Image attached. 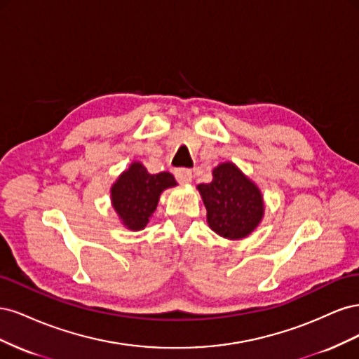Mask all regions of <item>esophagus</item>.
I'll list each match as a JSON object with an SVG mask.
<instances>
[{
	"mask_svg": "<svg viewBox=\"0 0 359 359\" xmlns=\"http://www.w3.org/2000/svg\"><path fill=\"white\" fill-rule=\"evenodd\" d=\"M175 178L178 182H182V184L190 182L193 178L191 170L187 168H178V169H175Z\"/></svg>",
	"mask_w": 359,
	"mask_h": 359,
	"instance_id": "1",
	"label": "esophagus"
}]
</instances>
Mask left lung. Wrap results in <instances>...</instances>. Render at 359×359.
I'll list each match as a JSON object with an SVG mask.
<instances>
[{
	"instance_id": "obj_1",
	"label": "left lung",
	"mask_w": 359,
	"mask_h": 359,
	"mask_svg": "<svg viewBox=\"0 0 359 359\" xmlns=\"http://www.w3.org/2000/svg\"><path fill=\"white\" fill-rule=\"evenodd\" d=\"M212 175L210 184L198 186L210 227L231 240L247 236L262 220V194L232 163H222Z\"/></svg>"
}]
</instances>
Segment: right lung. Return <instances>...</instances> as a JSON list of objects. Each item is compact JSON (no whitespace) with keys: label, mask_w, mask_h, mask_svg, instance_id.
I'll list each match as a JSON object with an SVG mask.
<instances>
[{"label":"right lung","mask_w":359,"mask_h":359,"mask_svg":"<svg viewBox=\"0 0 359 359\" xmlns=\"http://www.w3.org/2000/svg\"><path fill=\"white\" fill-rule=\"evenodd\" d=\"M177 186L169 172L151 175L140 163H132L112 187L114 208L132 231L144 229L157 208L160 193Z\"/></svg>","instance_id":"right-lung-1"}]
</instances>
